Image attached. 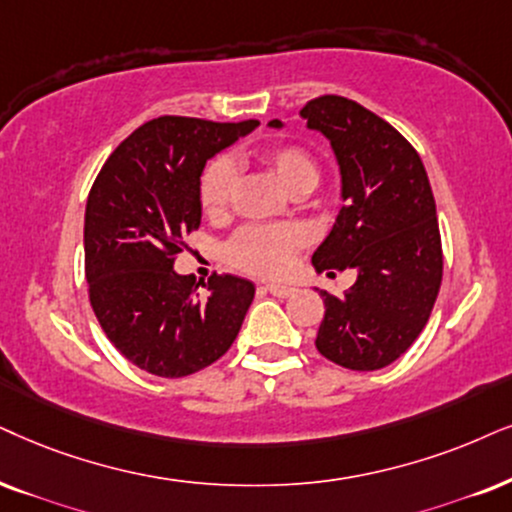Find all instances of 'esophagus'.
Returning <instances> with one entry per match:
<instances>
[{
    "instance_id": "34e87169",
    "label": "esophagus",
    "mask_w": 512,
    "mask_h": 512,
    "mask_svg": "<svg viewBox=\"0 0 512 512\" xmlns=\"http://www.w3.org/2000/svg\"><path fill=\"white\" fill-rule=\"evenodd\" d=\"M264 290H269L271 295L274 297H290L295 293V288L293 286H286V283H267V286H264Z\"/></svg>"
}]
</instances>
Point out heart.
I'll use <instances>...</instances> for the list:
<instances>
[{"instance_id":"1","label":"heart","mask_w":512,"mask_h":512,"mask_svg":"<svg viewBox=\"0 0 512 512\" xmlns=\"http://www.w3.org/2000/svg\"><path fill=\"white\" fill-rule=\"evenodd\" d=\"M262 165L278 179V184L286 191H312L319 181V165L307 148L286 144L274 146L260 155ZM236 189V170L231 160L217 158L205 167L200 174L198 198L203 212L210 219L224 217L231 208V198ZM307 236L300 226L293 224H252L243 226L238 234L231 238L226 255L238 269L250 271L260 276H276L288 267L290 257L297 248H302Z\"/></svg>"}]
</instances>
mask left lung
<instances>
[{
	"mask_svg": "<svg viewBox=\"0 0 512 512\" xmlns=\"http://www.w3.org/2000/svg\"><path fill=\"white\" fill-rule=\"evenodd\" d=\"M300 115L331 141L342 181V208L312 264L316 271H357L342 297L321 290L326 314L316 349L352 371H378L416 342L442 286L428 172L416 148L357 101L326 94ZM269 127L283 122L271 120Z\"/></svg>",
	"mask_w": 512,
	"mask_h": 512,
	"instance_id": "left-lung-1",
	"label": "left lung"
}]
</instances>
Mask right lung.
<instances>
[{
	"instance_id": "right-lung-1",
	"label": "right lung",
	"mask_w": 512,
	"mask_h": 512,
	"mask_svg": "<svg viewBox=\"0 0 512 512\" xmlns=\"http://www.w3.org/2000/svg\"><path fill=\"white\" fill-rule=\"evenodd\" d=\"M257 125L155 118L115 148L89 191V302L108 340L141 371L184 378L215 364L241 331L255 286L215 274L200 295V283L174 271V257L200 226L205 163Z\"/></svg>"
}]
</instances>
